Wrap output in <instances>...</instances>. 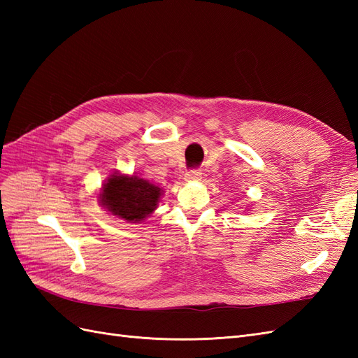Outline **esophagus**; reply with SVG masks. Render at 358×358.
Instances as JSON below:
<instances>
[{"instance_id":"34e87169","label":"esophagus","mask_w":358,"mask_h":358,"mask_svg":"<svg viewBox=\"0 0 358 358\" xmlns=\"http://www.w3.org/2000/svg\"><path fill=\"white\" fill-rule=\"evenodd\" d=\"M200 178H201V171L197 170V169L187 171V175H185V179H187V180H199Z\"/></svg>"}]
</instances>
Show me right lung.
Returning a JSON list of instances; mask_svg holds the SVG:
<instances>
[{
  "label": "right lung",
  "instance_id": "right-lung-1",
  "mask_svg": "<svg viewBox=\"0 0 358 358\" xmlns=\"http://www.w3.org/2000/svg\"><path fill=\"white\" fill-rule=\"evenodd\" d=\"M161 188L137 176L112 175L103 187L101 203L119 218L138 222L157 208Z\"/></svg>",
  "mask_w": 358,
  "mask_h": 358
}]
</instances>
